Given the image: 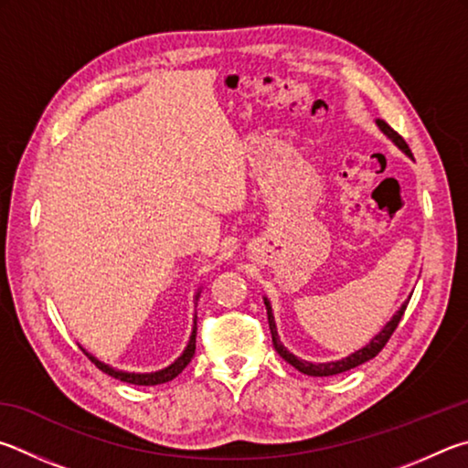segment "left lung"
<instances>
[{
  "mask_svg": "<svg viewBox=\"0 0 468 468\" xmlns=\"http://www.w3.org/2000/svg\"><path fill=\"white\" fill-rule=\"evenodd\" d=\"M376 125H378L382 133L387 135L388 139H392V142H395V145H399L400 150H403V152L409 155V158H413V154H411V150H409V145H407L405 139L400 137V135L397 133V131L388 125V122H384L382 119H378V121H376ZM409 300H411V298H409ZM409 300L405 302L403 306H400V308L397 310V314L390 318V321L387 323V326H384V329H382L378 335H376V337H374L370 343H367L366 347L357 349L356 354H351V356H347V357L339 359V362H326V364H313V362H306V359H300V357H296L293 354H290V351L282 346L280 335H277V326H275L273 310H271V304H269V300H267V298H265V306H267L269 329H271L273 347H275L277 354H280V356L285 359V362L292 364V366L296 367V370H298V372H302V374H308V376H335V374L347 372V370H351V367H356V366H359V364H364V362H367V359H372V357H376V356L380 354L382 347L387 346V343H388L390 335L395 333V329L399 326L400 318H403V314H405V308H407V304H409Z\"/></svg>",
  "mask_w": 468,
  "mask_h": 468,
  "instance_id": "obj_1",
  "label": "left lung"
}]
</instances>
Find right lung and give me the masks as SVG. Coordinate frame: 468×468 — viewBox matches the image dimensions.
Masks as SVG:
<instances>
[{
	"mask_svg": "<svg viewBox=\"0 0 468 468\" xmlns=\"http://www.w3.org/2000/svg\"><path fill=\"white\" fill-rule=\"evenodd\" d=\"M199 298V292H197L195 300ZM195 337H197V316H195V323H193V333H191V339H188V346L185 347L183 356L178 359H175V364H170L168 367H164V370L158 372H150V374H135V372H121V370H114V367L102 364L101 359H96L92 354H88V351L81 347V351L88 356L90 362H92L98 370H102L104 374L112 376V378H117L121 382H129V384H137V387H154V384H164L168 380H175L176 376L185 370L186 364L191 362V357L195 356Z\"/></svg>",
	"mask_w": 468,
	"mask_h": 468,
	"instance_id": "right-lung-1",
	"label": "right lung"
}]
</instances>
